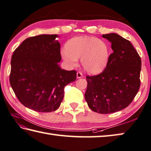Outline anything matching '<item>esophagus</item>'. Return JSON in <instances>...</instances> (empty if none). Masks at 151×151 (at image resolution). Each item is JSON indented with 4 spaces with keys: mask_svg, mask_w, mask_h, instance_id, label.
I'll return each mask as SVG.
<instances>
[{
    "mask_svg": "<svg viewBox=\"0 0 151 151\" xmlns=\"http://www.w3.org/2000/svg\"><path fill=\"white\" fill-rule=\"evenodd\" d=\"M76 77H77V78H83V73H81V72H77V73H76Z\"/></svg>",
    "mask_w": 151,
    "mask_h": 151,
    "instance_id": "34e87169",
    "label": "esophagus"
}]
</instances>
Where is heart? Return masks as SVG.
Returning <instances> with one entry per match:
<instances>
[{
    "instance_id": "heart-1",
    "label": "heart",
    "mask_w": 151,
    "mask_h": 151,
    "mask_svg": "<svg viewBox=\"0 0 151 151\" xmlns=\"http://www.w3.org/2000/svg\"><path fill=\"white\" fill-rule=\"evenodd\" d=\"M61 57L69 68L78 65L90 75H97L105 69L109 58V47L105 41L94 37L77 36L67 42L61 50Z\"/></svg>"
}]
</instances>
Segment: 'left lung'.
<instances>
[{"label": "left lung", "mask_w": 151, "mask_h": 151, "mask_svg": "<svg viewBox=\"0 0 151 151\" xmlns=\"http://www.w3.org/2000/svg\"><path fill=\"white\" fill-rule=\"evenodd\" d=\"M113 50L102 73L87 76L85 100L92 111L110 114L127 107L140 88L141 60L129 41L116 33L102 35Z\"/></svg>", "instance_id": "left-lung-1"}]
</instances>
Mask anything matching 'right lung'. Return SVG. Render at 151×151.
I'll list each match as a JSON object with an SVG mask.
<instances>
[{"mask_svg": "<svg viewBox=\"0 0 151 151\" xmlns=\"http://www.w3.org/2000/svg\"><path fill=\"white\" fill-rule=\"evenodd\" d=\"M58 35L27 38L11 58L10 83L19 101L39 112L55 111L64 97L65 86L76 81V71L61 69Z\"/></svg>", "mask_w": 151, "mask_h": 151, "instance_id": "add662e5", "label": "right lung"}]
</instances>
